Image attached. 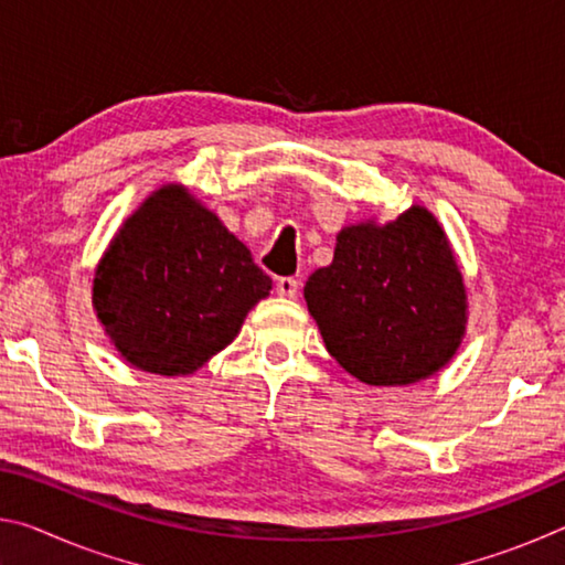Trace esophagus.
Returning <instances> with one entry per match:
<instances>
[{"label":"esophagus","mask_w":565,"mask_h":565,"mask_svg":"<svg viewBox=\"0 0 565 565\" xmlns=\"http://www.w3.org/2000/svg\"><path fill=\"white\" fill-rule=\"evenodd\" d=\"M276 294L284 296V299H294V296L299 294V281L291 279V276H281V279L276 281Z\"/></svg>","instance_id":"1"}]
</instances>
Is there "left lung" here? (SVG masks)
<instances>
[{"label": "left lung", "instance_id": "left-lung-1", "mask_svg": "<svg viewBox=\"0 0 565 565\" xmlns=\"http://www.w3.org/2000/svg\"><path fill=\"white\" fill-rule=\"evenodd\" d=\"M303 299L327 351L369 386L434 376L466 337L463 274L444 226L418 204L386 224L343 226Z\"/></svg>", "mask_w": 565, "mask_h": 565}]
</instances>
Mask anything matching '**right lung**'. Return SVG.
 Listing matches in <instances>:
<instances>
[{"instance_id": "obj_1", "label": "right lung", "mask_w": 565, "mask_h": 565, "mask_svg": "<svg viewBox=\"0 0 565 565\" xmlns=\"http://www.w3.org/2000/svg\"><path fill=\"white\" fill-rule=\"evenodd\" d=\"M271 291L252 252L184 184L127 216L94 269L92 303L129 366L189 376L224 351Z\"/></svg>"}]
</instances>
